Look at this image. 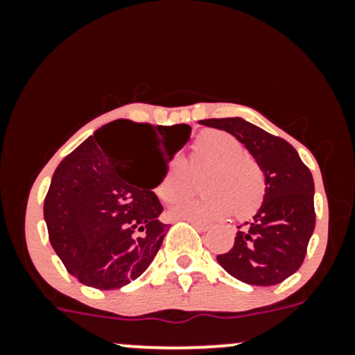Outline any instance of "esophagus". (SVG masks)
I'll use <instances>...</instances> for the list:
<instances>
[{
  "mask_svg": "<svg viewBox=\"0 0 355 355\" xmlns=\"http://www.w3.org/2000/svg\"><path fill=\"white\" fill-rule=\"evenodd\" d=\"M189 222H190L191 225H193L195 229H197V230H200V232H205V230H209V225H207V223H202V222H198V220H190V218H189Z\"/></svg>",
  "mask_w": 355,
  "mask_h": 355,
  "instance_id": "esophagus-1",
  "label": "esophagus"
}]
</instances>
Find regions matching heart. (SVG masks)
<instances>
[{
	"label": "heart",
	"mask_w": 355,
	"mask_h": 355,
	"mask_svg": "<svg viewBox=\"0 0 355 355\" xmlns=\"http://www.w3.org/2000/svg\"><path fill=\"white\" fill-rule=\"evenodd\" d=\"M190 166L193 172H207L200 178L195 197H183L172 207L175 217L211 222L227 217L245 220L255 215L267 195V178L262 165L245 153V146L222 130H205L191 144ZM189 165L173 158L157 187L158 197L173 202L190 187Z\"/></svg>",
	"instance_id": "1"
}]
</instances>
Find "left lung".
<instances>
[{
	"instance_id": "obj_1",
	"label": "left lung",
	"mask_w": 355,
	"mask_h": 355,
	"mask_svg": "<svg viewBox=\"0 0 355 355\" xmlns=\"http://www.w3.org/2000/svg\"><path fill=\"white\" fill-rule=\"evenodd\" d=\"M202 125L225 130L262 165L267 195L254 220L237 227L234 247L218 263L240 282L277 285L295 274L315 227L313 178L297 150L284 138L242 118H210Z\"/></svg>"
}]
</instances>
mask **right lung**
Here are the masks:
<instances>
[{
	"label": "right lung",
	"instance_id": "right-lung-1",
	"mask_svg": "<svg viewBox=\"0 0 355 355\" xmlns=\"http://www.w3.org/2000/svg\"><path fill=\"white\" fill-rule=\"evenodd\" d=\"M166 126L115 120L87 138L55 170L44 198V220L51 247L73 277L88 287L112 291L135 280L162 247L168 225L153 193L168 158L148 144ZM170 128V126H168ZM180 130L178 148L190 137ZM126 132L146 146H130Z\"/></svg>",
	"mask_w": 355,
	"mask_h": 355
}]
</instances>
